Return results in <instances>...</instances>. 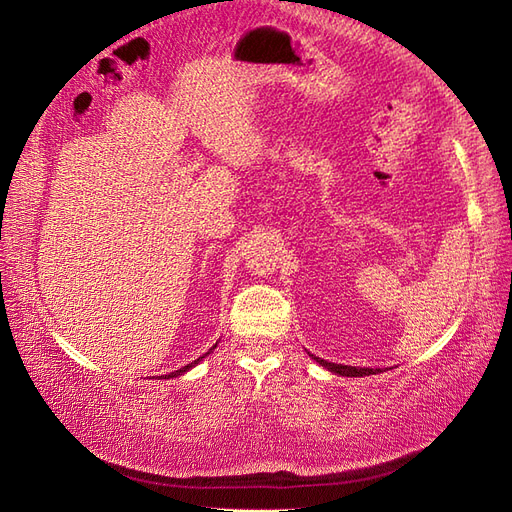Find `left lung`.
Segmentation results:
<instances>
[{
  "instance_id": "1",
  "label": "left lung",
  "mask_w": 512,
  "mask_h": 512,
  "mask_svg": "<svg viewBox=\"0 0 512 512\" xmlns=\"http://www.w3.org/2000/svg\"><path fill=\"white\" fill-rule=\"evenodd\" d=\"M317 361V364H321L323 368H327L329 372L334 374H340V376H370V374H378L383 372V368H355V366H342V364H332V361H325L321 357H312Z\"/></svg>"
}]
</instances>
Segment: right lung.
Returning a JSON list of instances; mask_svg holds the SVG:
<instances>
[{
  "label": "right lung",
  "mask_w": 512,
  "mask_h": 512,
  "mask_svg": "<svg viewBox=\"0 0 512 512\" xmlns=\"http://www.w3.org/2000/svg\"><path fill=\"white\" fill-rule=\"evenodd\" d=\"M214 346H217V344H214ZM214 346H212V349H214ZM212 349H210L208 353H204V355H202L200 359H195V361H191V364H187L185 368H180V370H174V372H170V374H166V376H168V378H174V376H180V374H185L187 370H191L193 366H197V364H200V361H202V359H204L206 355H210V353H212Z\"/></svg>",
  "instance_id": "right-lung-1"
}]
</instances>
